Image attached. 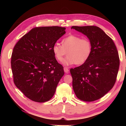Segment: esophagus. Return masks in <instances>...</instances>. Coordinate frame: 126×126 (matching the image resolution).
I'll list each match as a JSON object with an SVG mask.
<instances>
[{
  "label": "esophagus",
  "mask_w": 126,
  "mask_h": 126,
  "mask_svg": "<svg viewBox=\"0 0 126 126\" xmlns=\"http://www.w3.org/2000/svg\"><path fill=\"white\" fill-rule=\"evenodd\" d=\"M64 71L65 73H68V72H69V69H68V68L67 67H64Z\"/></svg>",
  "instance_id": "esophagus-1"
}]
</instances>
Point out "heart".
<instances>
[{
  "mask_svg": "<svg viewBox=\"0 0 126 126\" xmlns=\"http://www.w3.org/2000/svg\"><path fill=\"white\" fill-rule=\"evenodd\" d=\"M52 51L55 59L61 62L67 52V57L62 62L65 66L74 64H83L88 60L92 52V44L87 38L69 35L62 41V46L58 43L52 47Z\"/></svg>",
  "mask_w": 126,
  "mask_h": 126,
  "instance_id": "obj_1",
  "label": "heart"
}]
</instances>
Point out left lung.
Wrapping results in <instances>:
<instances>
[{"label": "left lung", "mask_w": 126, "mask_h": 126, "mask_svg": "<svg viewBox=\"0 0 126 126\" xmlns=\"http://www.w3.org/2000/svg\"><path fill=\"white\" fill-rule=\"evenodd\" d=\"M71 29L86 35L92 44V52L86 63L71 69L72 86L77 97L92 102L103 97L114 85L119 58L113 40L96 26H73Z\"/></svg>", "instance_id": "obj_1"}]
</instances>
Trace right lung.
Returning <instances> with one entry per match:
<instances>
[{"label":"right lung","mask_w":126,"mask_h":126,"mask_svg":"<svg viewBox=\"0 0 126 126\" xmlns=\"http://www.w3.org/2000/svg\"><path fill=\"white\" fill-rule=\"evenodd\" d=\"M65 30L57 26L34 28L14 46L11 59L14 84L32 101L42 103L50 100L64 74L52 47Z\"/></svg>","instance_id":"1"}]
</instances>
